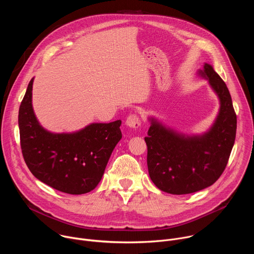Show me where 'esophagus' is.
Segmentation results:
<instances>
[{"mask_svg":"<svg viewBox=\"0 0 254 254\" xmlns=\"http://www.w3.org/2000/svg\"><path fill=\"white\" fill-rule=\"evenodd\" d=\"M140 119L137 115H129L127 119V125L131 128H138L140 126Z\"/></svg>","mask_w":254,"mask_h":254,"instance_id":"1","label":"esophagus"}]
</instances>
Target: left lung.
<instances>
[{"label": "left lung", "mask_w": 254, "mask_h": 254, "mask_svg": "<svg viewBox=\"0 0 254 254\" xmlns=\"http://www.w3.org/2000/svg\"><path fill=\"white\" fill-rule=\"evenodd\" d=\"M199 74L209 79L220 99V112L211 129L203 135L185 136L152 120L144 137L151 180L160 190L174 195L213 185L224 172L235 140L236 114L225 82L207 63Z\"/></svg>", "instance_id": "8db88e82"}]
</instances>
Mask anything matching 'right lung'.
Listing matches in <instances>:
<instances>
[{"instance_id":"obj_1","label":"right lung","mask_w":254,"mask_h":254,"mask_svg":"<svg viewBox=\"0 0 254 254\" xmlns=\"http://www.w3.org/2000/svg\"><path fill=\"white\" fill-rule=\"evenodd\" d=\"M33 80L19 110L20 143L27 167L41 182L60 192L80 195L92 191L122 138V122L91 124L73 133H51L34 115Z\"/></svg>"}]
</instances>
